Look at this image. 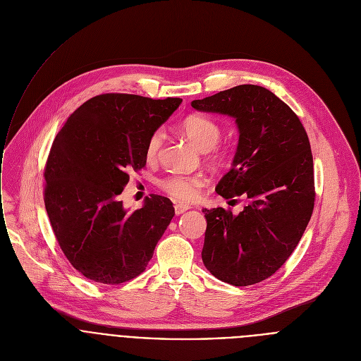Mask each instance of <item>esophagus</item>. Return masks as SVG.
Masks as SVG:
<instances>
[{
    "instance_id": "esophagus-1",
    "label": "esophagus",
    "mask_w": 361,
    "mask_h": 361,
    "mask_svg": "<svg viewBox=\"0 0 361 361\" xmlns=\"http://www.w3.org/2000/svg\"><path fill=\"white\" fill-rule=\"evenodd\" d=\"M191 207L188 204H184V202H176L174 204V210H176V214H183L184 212L190 210Z\"/></svg>"
}]
</instances>
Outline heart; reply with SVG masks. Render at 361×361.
I'll use <instances>...</instances> for the list:
<instances>
[{
    "label": "heart",
    "mask_w": 361,
    "mask_h": 361,
    "mask_svg": "<svg viewBox=\"0 0 361 361\" xmlns=\"http://www.w3.org/2000/svg\"><path fill=\"white\" fill-rule=\"evenodd\" d=\"M183 134L201 151H210L217 145L221 137L220 126L210 117L194 114L188 116L181 123ZM166 141V131L157 128L151 133L145 145V156L148 160H156L160 156V151ZM227 151L216 149L214 159L223 160ZM205 184V178L200 174H170L159 181L163 191L177 200H192L198 195L200 188Z\"/></svg>",
    "instance_id": "obj_1"
}]
</instances>
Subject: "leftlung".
Returning a JSON list of instances; mask_svg holds the SVG:
<instances>
[{
    "instance_id": "1",
    "label": "left lung",
    "mask_w": 361,
    "mask_h": 361,
    "mask_svg": "<svg viewBox=\"0 0 361 361\" xmlns=\"http://www.w3.org/2000/svg\"><path fill=\"white\" fill-rule=\"evenodd\" d=\"M191 107L235 118L240 138L233 169L216 191L248 202L238 216L223 207L202 210L207 220L202 263L224 283H260L287 262L313 214L308 135L286 102L260 85H237L194 99Z\"/></svg>"
}]
</instances>
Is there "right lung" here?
I'll return each mask as SVG.
<instances>
[{
    "mask_svg": "<svg viewBox=\"0 0 361 361\" xmlns=\"http://www.w3.org/2000/svg\"><path fill=\"white\" fill-rule=\"evenodd\" d=\"M181 104L99 94L80 106L51 145L44 169L47 214L67 260L84 277L121 284L140 276L174 217L163 195L128 213L118 195L145 167L147 140Z\"/></svg>",
    "mask_w": 361,
    "mask_h": 361,
    "instance_id": "obj_1",
    "label": "right lung"
}]
</instances>
